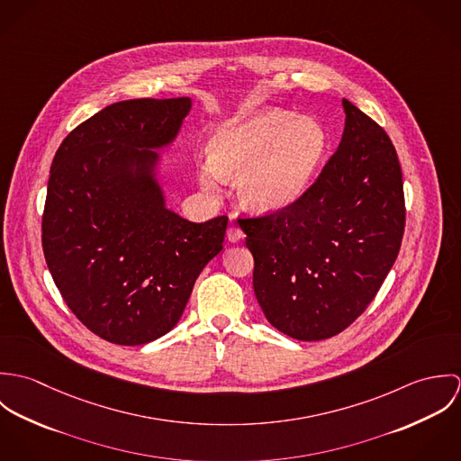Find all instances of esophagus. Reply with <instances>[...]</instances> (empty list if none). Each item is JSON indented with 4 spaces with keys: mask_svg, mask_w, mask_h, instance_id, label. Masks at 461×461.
<instances>
[{
    "mask_svg": "<svg viewBox=\"0 0 461 461\" xmlns=\"http://www.w3.org/2000/svg\"><path fill=\"white\" fill-rule=\"evenodd\" d=\"M243 230L236 225V223H230L229 225V229H227V240L230 241V243H238V241H241L243 240Z\"/></svg>",
    "mask_w": 461,
    "mask_h": 461,
    "instance_id": "obj_1",
    "label": "esophagus"
}]
</instances>
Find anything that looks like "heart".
Returning a JSON list of instances; mask_svg holds the SVG:
<instances>
[{
  "mask_svg": "<svg viewBox=\"0 0 461 461\" xmlns=\"http://www.w3.org/2000/svg\"><path fill=\"white\" fill-rule=\"evenodd\" d=\"M209 159L198 167L205 190L236 177V195L252 212H278L307 194L329 154V134L312 117L284 108L241 113L218 126Z\"/></svg>",
  "mask_w": 461,
  "mask_h": 461,
  "instance_id": "1",
  "label": "heart"
}]
</instances>
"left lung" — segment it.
Instances as JSON below:
<instances>
[{
	"mask_svg": "<svg viewBox=\"0 0 461 461\" xmlns=\"http://www.w3.org/2000/svg\"><path fill=\"white\" fill-rule=\"evenodd\" d=\"M340 143L291 207L238 220L266 320L298 340L348 329L373 302L404 232L402 176L387 132L353 103Z\"/></svg>",
	"mask_w": 461,
	"mask_h": 461,
	"instance_id": "left-lung-1",
	"label": "left lung"
}]
</instances>
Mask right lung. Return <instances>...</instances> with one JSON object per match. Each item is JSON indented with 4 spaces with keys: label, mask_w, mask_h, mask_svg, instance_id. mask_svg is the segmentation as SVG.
I'll use <instances>...</instances> for the list:
<instances>
[{
    "label": "right lung",
    "mask_w": 461,
    "mask_h": 461,
    "mask_svg": "<svg viewBox=\"0 0 461 461\" xmlns=\"http://www.w3.org/2000/svg\"><path fill=\"white\" fill-rule=\"evenodd\" d=\"M190 110V97L121 101L68 132L55 154L44 258L67 307L108 342L140 346L168 333L223 249L229 218L185 220L158 181V150Z\"/></svg>",
    "instance_id": "right-lung-1"
}]
</instances>
